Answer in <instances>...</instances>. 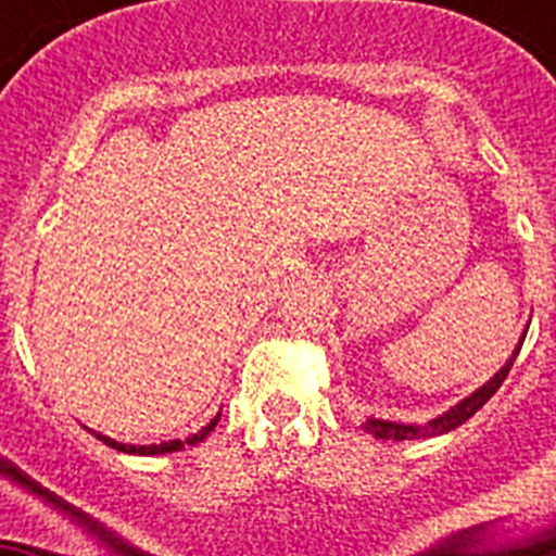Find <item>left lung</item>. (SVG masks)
I'll return each instance as SVG.
<instances>
[{
	"label": "left lung",
	"instance_id": "left-lung-1",
	"mask_svg": "<svg viewBox=\"0 0 556 556\" xmlns=\"http://www.w3.org/2000/svg\"><path fill=\"white\" fill-rule=\"evenodd\" d=\"M523 339H527V333H523L518 345H515L513 356L507 358V365L501 367V370L495 372L493 378H490L488 384L479 387L473 395H468L465 401H459L456 406H451L445 415L434 417V420H429V424H392V420H376V417H367L365 424H362V429H365L367 434L376 437V440H426V437H437V434H445V431L456 429V426L465 424L468 417H473L476 412L481 409V406L488 404L490 397L495 395V390L504 384V378H507L509 367H513L515 358H518Z\"/></svg>",
	"mask_w": 556,
	"mask_h": 556
}]
</instances>
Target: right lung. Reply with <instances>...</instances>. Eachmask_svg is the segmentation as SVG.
<instances>
[{
    "instance_id": "1",
    "label": "right lung",
    "mask_w": 556,
    "mask_h": 556,
    "mask_svg": "<svg viewBox=\"0 0 556 556\" xmlns=\"http://www.w3.org/2000/svg\"><path fill=\"white\" fill-rule=\"evenodd\" d=\"M219 424V415L214 417V420H211L208 426H203V429L198 431V434H191L189 440H169V443H161V445H127V443H116V440H111V437H105V434H100V431H91V434L97 437V440H102V443L108 445V448H116V451H122V454H139V456H155V454H172V451H184L186 445H198V443H203L205 437L211 434V431H214V426Z\"/></svg>"
}]
</instances>
